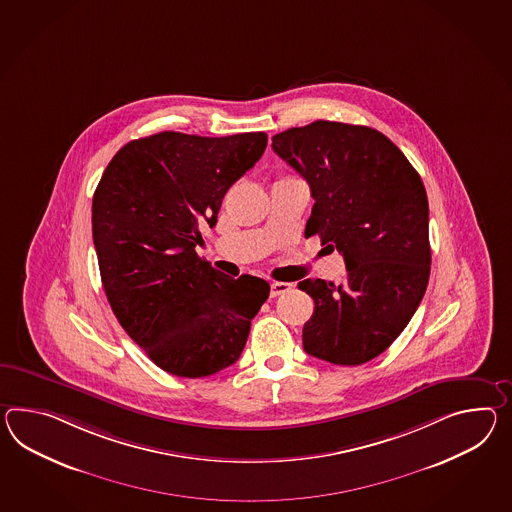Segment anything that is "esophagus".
<instances>
[{
    "label": "esophagus",
    "mask_w": 512,
    "mask_h": 512,
    "mask_svg": "<svg viewBox=\"0 0 512 512\" xmlns=\"http://www.w3.org/2000/svg\"><path fill=\"white\" fill-rule=\"evenodd\" d=\"M290 288H292L290 283H272V285H270V296H272V298H277V296H281V294L288 292Z\"/></svg>",
    "instance_id": "esophagus-1"
}]
</instances>
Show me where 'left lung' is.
Segmentation results:
<instances>
[{
  "instance_id": "8db88e82",
  "label": "left lung",
  "mask_w": 512,
  "mask_h": 512,
  "mask_svg": "<svg viewBox=\"0 0 512 512\" xmlns=\"http://www.w3.org/2000/svg\"><path fill=\"white\" fill-rule=\"evenodd\" d=\"M275 153L311 187L305 237L342 253V283L305 279L314 300L303 348L357 366L399 337L424 298L431 272L424 183L398 146L366 125L318 120L272 137Z\"/></svg>"
}]
</instances>
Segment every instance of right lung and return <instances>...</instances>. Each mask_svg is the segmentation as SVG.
<instances>
[{"mask_svg": "<svg viewBox=\"0 0 512 512\" xmlns=\"http://www.w3.org/2000/svg\"><path fill=\"white\" fill-rule=\"evenodd\" d=\"M266 133L163 131L127 142L101 175L92 237L101 283L125 333L168 374L207 377L235 364L270 285L200 259V227L261 159Z\"/></svg>", "mask_w": 512, "mask_h": 512, "instance_id": "obj_1", "label": "right lung"}]
</instances>
